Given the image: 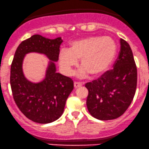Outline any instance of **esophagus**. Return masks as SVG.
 I'll use <instances>...</instances> for the list:
<instances>
[{
    "mask_svg": "<svg viewBox=\"0 0 149 149\" xmlns=\"http://www.w3.org/2000/svg\"><path fill=\"white\" fill-rule=\"evenodd\" d=\"M82 85V84L80 82H78V81H74V88H78L79 87H81V86Z\"/></svg>",
    "mask_w": 149,
    "mask_h": 149,
    "instance_id": "34e87169",
    "label": "esophagus"
}]
</instances>
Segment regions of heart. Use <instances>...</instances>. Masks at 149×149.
<instances>
[{
  "label": "heart",
  "instance_id": "obj_1",
  "mask_svg": "<svg viewBox=\"0 0 149 149\" xmlns=\"http://www.w3.org/2000/svg\"><path fill=\"white\" fill-rule=\"evenodd\" d=\"M116 51V43L109 37L90 36L71 42L69 50L62 49L59 62L62 71L69 75L80 60L79 76L85 77L88 73L97 76L111 65Z\"/></svg>",
  "mask_w": 149,
  "mask_h": 149
}]
</instances>
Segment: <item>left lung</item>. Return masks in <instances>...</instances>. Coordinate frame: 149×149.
<instances>
[{
  "instance_id": "left-lung-1",
  "label": "left lung",
  "mask_w": 149,
  "mask_h": 149,
  "mask_svg": "<svg viewBox=\"0 0 149 149\" xmlns=\"http://www.w3.org/2000/svg\"><path fill=\"white\" fill-rule=\"evenodd\" d=\"M137 85V68L129 43L120 39V50L112 70L88 82L87 107L92 116L111 120L121 116L130 106Z\"/></svg>"
}]
</instances>
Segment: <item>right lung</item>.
Returning <instances> with one entry per match:
<instances>
[{
	"instance_id": "right-lung-1",
	"label": "right lung",
	"mask_w": 149,
	"mask_h": 149,
	"mask_svg": "<svg viewBox=\"0 0 149 149\" xmlns=\"http://www.w3.org/2000/svg\"><path fill=\"white\" fill-rule=\"evenodd\" d=\"M62 42L61 38L51 40L34 35L19 45L11 63L10 82L13 100L20 111L34 122L47 124L59 119L74 83L71 78L56 72L53 62L49 64L44 80L36 84L30 82L22 71L24 55L40 52L56 62Z\"/></svg>"
}]
</instances>
